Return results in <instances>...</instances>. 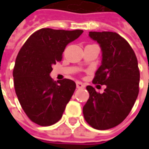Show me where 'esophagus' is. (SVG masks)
Wrapping results in <instances>:
<instances>
[{"label":"esophagus","instance_id":"1","mask_svg":"<svg viewBox=\"0 0 149 149\" xmlns=\"http://www.w3.org/2000/svg\"><path fill=\"white\" fill-rule=\"evenodd\" d=\"M76 87H77L78 89H83V88H84L85 87V85L84 84H82L81 82H76Z\"/></svg>","mask_w":149,"mask_h":149}]
</instances>
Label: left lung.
Here are the masks:
<instances>
[{
  "mask_svg": "<svg viewBox=\"0 0 149 149\" xmlns=\"http://www.w3.org/2000/svg\"><path fill=\"white\" fill-rule=\"evenodd\" d=\"M100 44L102 65L93 84L106 85L104 93L86 87L89 98L83 108L84 119L95 129L105 130L122 123L129 115L139 91L138 60L128 41L116 32H89Z\"/></svg>",
  "mask_w": 149,
  "mask_h": 149,
  "instance_id": "left-lung-1",
  "label": "left lung"
}]
</instances>
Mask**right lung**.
<instances>
[{
    "label": "right lung",
    "instance_id": "obj_1",
    "mask_svg": "<svg viewBox=\"0 0 149 149\" xmlns=\"http://www.w3.org/2000/svg\"><path fill=\"white\" fill-rule=\"evenodd\" d=\"M82 33L42 28L27 39L17 54L13 70L15 94L27 117L38 125L57 123L75 90L73 80L56 82L49 74L52 65L62 60L66 45Z\"/></svg>",
    "mask_w": 149,
    "mask_h": 149
}]
</instances>
